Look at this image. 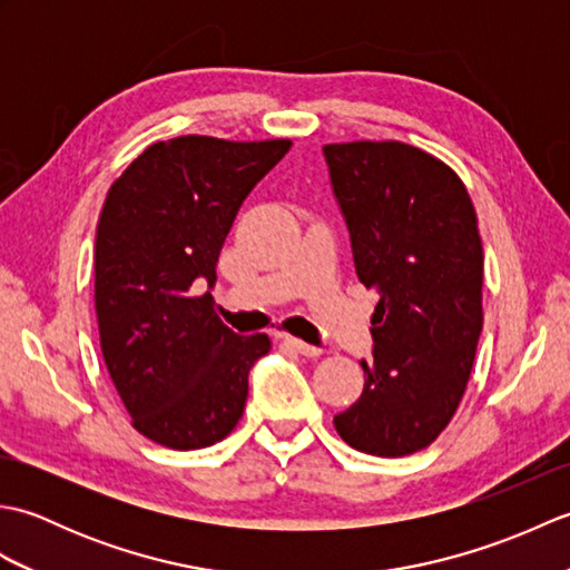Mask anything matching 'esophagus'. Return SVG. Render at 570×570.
I'll use <instances>...</instances> for the list:
<instances>
[{
  "label": "esophagus",
  "mask_w": 570,
  "mask_h": 570,
  "mask_svg": "<svg viewBox=\"0 0 570 570\" xmlns=\"http://www.w3.org/2000/svg\"><path fill=\"white\" fill-rule=\"evenodd\" d=\"M284 345H286L288 350H294V353H298V355H306V357H318V355L323 353L321 347H316V345H308V343L298 341V337H292V335H284Z\"/></svg>",
  "instance_id": "esophagus-1"
}]
</instances>
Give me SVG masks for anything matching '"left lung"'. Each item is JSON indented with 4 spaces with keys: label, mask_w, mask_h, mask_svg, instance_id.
<instances>
[{
    "label": "left lung",
    "mask_w": 570,
    "mask_h": 570,
    "mask_svg": "<svg viewBox=\"0 0 570 570\" xmlns=\"http://www.w3.org/2000/svg\"><path fill=\"white\" fill-rule=\"evenodd\" d=\"M357 278L380 294L365 390L333 419L362 453L431 445L465 394L482 331V242L451 166L404 141L325 144Z\"/></svg>",
    "instance_id": "8db88e82"
}]
</instances>
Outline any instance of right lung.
I'll list each match as a JSON object with an SVG mask.
<instances>
[{
  "instance_id": "1",
  "label": "right lung",
  "mask_w": 570,
  "mask_h": 570,
  "mask_svg": "<svg viewBox=\"0 0 570 570\" xmlns=\"http://www.w3.org/2000/svg\"><path fill=\"white\" fill-rule=\"evenodd\" d=\"M288 149V139L156 141L107 193L95 239L100 347L131 426L154 443L196 451L242 419L247 374L272 341L229 331L193 284H215L242 200Z\"/></svg>"
}]
</instances>
